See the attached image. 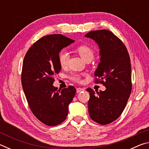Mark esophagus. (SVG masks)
<instances>
[{
    "mask_svg": "<svg viewBox=\"0 0 149 149\" xmlns=\"http://www.w3.org/2000/svg\"><path fill=\"white\" fill-rule=\"evenodd\" d=\"M84 90L85 89H83V88L79 87V88H77V89H76V92H77V93H79L81 92V91H84Z\"/></svg>",
    "mask_w": 149,
    "mask_h": 149,
    "instance_id": "obj_1",
    "label": "esophagus"
}]
</instances>
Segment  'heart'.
I'll return each mask as SVG.
<instances>
[{
	"mask_svg": "<svg viewBox=\"0 0 149 149\" xmlns=\"http://www.w3.org/2000/svg\"><path fill=\"white\" fill-rule=\"evenodd\" d=\"M75 51L76 53H77L79 56L82 58V59L85 60V62L91 61L94 58L95 52L91 47L86 45H81L77 47L75 49ZM68 54L66 52H60L58 54V63L60 66L62 68H64L67 66L68 62ZM81 75L79 74H72L69 76V78L73 81L75 82H80L81 81Z\"/></svg>",
	"mask_w": 149,
	"mask_h": 149,
	"instance_id": "b5f03b06",
	"label": "heart"
}]
</instances>
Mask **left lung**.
Returning <instances> with one entry per match:
<instances>
[{"mask_svg":"<svg viewBox=\"0 0 149 149\" xmlns=\"http://www.w3.org/2000/svg\"><path fill=\"white\" fill-rule=\"evenodd\" d=\"M85 37L99 45L101 57L95 83L107 88L104 91H96L97 94L91 88L87 89L89 116L99 124H108L120 116L132 92L130 57L123 42L109 30L92 31Z\"/></svg>","mask_w":149,"mask_h":149,"instance_id":"left-lung-1","label":"left lung"}]
</instances>
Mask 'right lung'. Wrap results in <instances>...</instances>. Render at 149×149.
Listing matches in <instances>:
<instances>
[{"label":"right lung","mask_w":149,"mask_h":149,"mask_svg":"<svg viewBox=\"0 0 149 149\" xmlns=\"http://www.w3.org/2000/svg\"><path fill=\"white\" fill-rule=\"evenodd\" d=\"M74 41L61 34L46 35L37 40L24 57L22 87L33 114L47 125L64 122L76 93L72 85L60 91L52 85L54 76L61 70L59 52Z\"/></svg>","instance_id":"1"}]
</instances>
